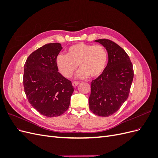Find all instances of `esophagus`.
<instances>
[{"instance_id": "obj_1", "label": "esophagus", "mask_w": 158, "mask_h": 158, "mask_svg": "<svg viewBox=\"0 0 158 158\" xmlns=\"http://www.w3.org/2000/svg\"><path fill=\"white\" fill-rule=\"evenodd\" d=\"M79 84H80V82H78V81H74V82H73V85L74 87H76V86H77Z\"/></svg>"}]
</instances>
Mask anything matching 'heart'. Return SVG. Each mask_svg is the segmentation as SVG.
<instances>
[{
  "mask_svg": "<svg viewBox=\"0 0 158 158\" xmlns=\"http://www.w3.org/2000/svg\"><path fill=\"white\" fill-rule=\"evenodd\" d=\"M107 62V53L103 46L84 43L70 46L66 55H59L56 59L60 73L66 78L73 75L78 64L81 69L77 74L78 77H98L106 68Z\"/></svg>",
  "mask_w": 158,
  "mask_h": 158,
  "instance_id": "heart-1",
  "label": "heart"
}]
</instances>
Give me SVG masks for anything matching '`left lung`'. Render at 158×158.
Wrapping results in <instances>:
<instances>
[{"mask_svg": "<svg viewBox=\"0 0 158 158\" xmlns=\"http://www.w3.org/2000/svg\"><path fill=\"white\" fill-rule=\"evenodd\" d=\"M95 41L106 47L109 60L102 74L91 82L89 106L96 115L109 117L116 113L128 97L133 66L125 51L116 43L107 39Z\"/></svg>", "mask_w": 158, "mask_h": 158, "instance_id": "obj_1", "label": "left lung"}]
</instances>
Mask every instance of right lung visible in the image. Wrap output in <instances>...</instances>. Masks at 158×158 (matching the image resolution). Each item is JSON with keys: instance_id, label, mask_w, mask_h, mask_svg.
<instances>
[{"instance_id": "1", "label": "right lung", "mask_w": 158, "mask_h": 158, "mask_svg": "<svg viewBox=\"0 0 158 158\" xmlns=\"http://www.w3.org/2000/svg\"><path fill=\"white\" fill-rule=\"evenodd\" d=\"M62 49L59 43L34 51L24 64L23 84L28 102L43 115L58 117L69 107L74 87L59 72L56 59Z\"/></svg>"}]
</instances>
